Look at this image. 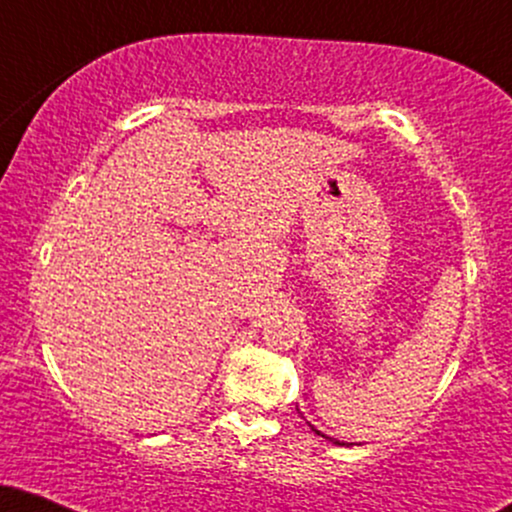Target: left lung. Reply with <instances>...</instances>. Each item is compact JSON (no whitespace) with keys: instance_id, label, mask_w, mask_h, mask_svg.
I'll list each match as a JSON object with an SVG mask.
<instances>
[{"instance_id":"left-lung-1","label":"left lung","mask_w":512,"mask_h":512,"mask_svg":"<svg viewBox=\"0 0 512 512\" xmlns=\"http://www.w3.org/2000/svg\"><path fill=\"white\" fill-rule=\"evenodd\" d=\"M308 426L310 428H313V431L317 433V436H322V438H327V440H330V443H334V445H346V443H339V440H334V438H330V436H325V433H322V431H317V428L313 426V424H310V421H308Z\"/></svg>"}]
</instances>
